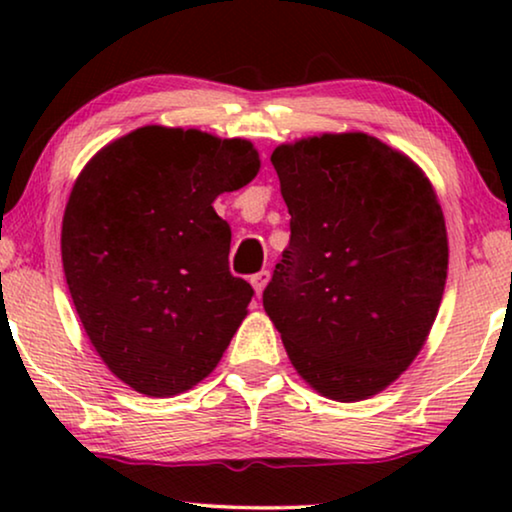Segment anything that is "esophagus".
Instances as JSON below:
<instances>
[{"instance_id":"34e87169","label":"esophagus","mask_w":512,"mask_h":512,"mask_svg":"<svg viewBox=\"0 0 512 512\" xmlns=\"http://www.w3.org/2000/svg\"><path fill=\"white\" fill-rule=\"evenodd\" d=\"M268 282H270V270H261V272H256V275H251V286H254L256 296H261L265 286H268Z\"/></svg>"}]
</instances>
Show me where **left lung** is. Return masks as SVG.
I'll return each instance as SVG.
<instances>
[{
  "label": "left lung",
  "instance_id": "8db88e82",
  "mask_svg": "<svg viewBox=\"0 0 512 512\" xmlns=\"http://www.w3.org/2000/svg\"><path fill=\"white\" fill-rule=\"evenodd\" d=\"M291 240L263 291L286 354L319 394L359 401L422 349L447 277L436 193L380 139L347 132L272 153Z\"/></svg>",
  "mask_w": 512,
  "mask_h": 512
}]
</instances>
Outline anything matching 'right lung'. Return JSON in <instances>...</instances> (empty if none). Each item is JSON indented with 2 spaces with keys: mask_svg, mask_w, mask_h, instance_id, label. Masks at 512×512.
Returning <instances> with one entry per match:
<instances>
[{
  "mask_svg": "<svg viewBox=\"0 0 512 512\" xmlns=\"http://www.w3.org/2000/svg\"><path fill=\"white\" fill-rule=\"evenodd\" d=\"M244 139L146 125L97 153L62 219V268L90 342L146 396L212 373L254 289L228 270L216 195L256 177Z\"/></svg>",
  "mask_w": 512,
  "mask_h": 512,
  "instance_id": "right-lung-1",
  "label": "right lung"
}]
</instances>
